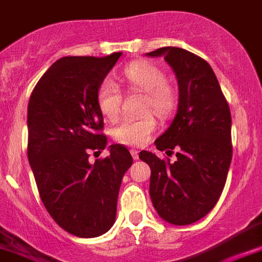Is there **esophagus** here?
<instances>
[{
    "mask_svg": "<svg viewBox=\"0 0 262 262\" xmlns=\"http://www.w3.org/2000/svg\"><path fill=\"white\" fill-rule=\"evenodd\" d=\"M131 156L134 160H139V150L138 149H131Z\"/></svg>",
    "mask_w": 262,
    "mask_h": 262,
    "instance_id": "1",
    "label": "esophagus"
}]
</instances>
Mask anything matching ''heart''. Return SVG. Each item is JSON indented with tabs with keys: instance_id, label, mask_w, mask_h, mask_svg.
Masks as SVG:
<instances>
[{
	"instance_id": "b5f03b06",
	"label": "heart",
	"mask_w": 262,
	"mask_h": 262,
	"mask_svg": "<svg viewBox=\"0 0 262 262\" xmlns=\"http://www.w3.org/2000/svg\"><path fill=\"white\" fill-rule=\"evenodd\" d=\"M121 79L129 90L144 95V112L155 113L161 118H166L177 106V95L166 83V76L149 62H134L124 67ZM97 106L107 119H115L121 110L122 96L114 83L102 81L97 90ZM156 128L152 115H144L139 119H123L113 129L117 141L126 145H141L149 140Z\"/></svg>"
}]
</instances>
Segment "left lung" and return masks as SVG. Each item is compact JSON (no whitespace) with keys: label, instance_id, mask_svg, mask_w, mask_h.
<instances>
[{"label":"left lung","instance_id":"8db88e82","mask_svg":"<svg viewBox=\"0 0 262 262\" xmlns=\"http://www.w3.org/2000/svg\"><path fill=\"white\" fill-rule=\"evenodd\" d=\"M164 57L177 76L178 110L155 141L174 162L141 150L150 167L149 195L158 215L177 226L191 225L214 208L224 191L232 158L231 113L210 64L182 48L147 53Z\"/></svg>","mask_w":262,"mask_h":262}]
</instances>
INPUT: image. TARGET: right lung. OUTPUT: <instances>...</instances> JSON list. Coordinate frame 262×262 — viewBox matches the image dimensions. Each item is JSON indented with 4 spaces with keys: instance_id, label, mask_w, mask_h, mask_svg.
Instances as JSON below:
<instances>
[{
    "instance_id": "obj_1",
    "label": "right lung",
    "mask_w": 262,
    "mask_h": 262,
    "mask_svg": "<svg viewBox=\"0 0 262 262\" xmlns=\"http://www.w3.org/2000/svg\"><path fill=\"white\" fill-rule=\"evenodd\" d=\"M121 56L58 59L28 102L27 155L38 193L50 217L79 237L100 236L114 225L122 178L133 165L119 144L107 147L104 160H88L91 149L106 148L96 96Z\"/></svg>"
}]
</instances>
